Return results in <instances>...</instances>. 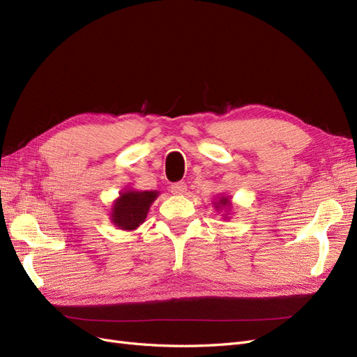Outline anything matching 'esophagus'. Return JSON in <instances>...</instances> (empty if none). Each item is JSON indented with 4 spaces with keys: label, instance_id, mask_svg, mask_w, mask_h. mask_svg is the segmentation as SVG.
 Returning a JSON list of instances; mask_svg holds the SVG:
<instances>
[{
    "label": "esophagus",
    "instance_id": "1",
    "mask_svg": "<svg viewBox=\"0 0 357 357\" xmlns=\"http://www.w3.org/2000/svg\"><path fill=\"white\" fill-rule=\"evenodd\" d=\"M169 189L172 195H183V193H186L188 186L185 181H177V183H172Z\"/></svg>",
    "mask_w": 357,
    "mask_h": 357
}]
</instances>
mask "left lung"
Returning a JSON list of instances; mask_svg holds the SVG:
<instances>
[{"label": "left lung", "mask_w": 357, "mask_h": 357, "mask_svg": "<svg viewBox=\"0 0 357 357\" xmlns=\"http://www.w3.org/2000/svg\"><path fill=\"white\" fill-rule=\"evenodd\" d=\"M213 205H214V208L218 210V211L225 210L223 219H229L228 215L225 214L226 212H228L229 214V211H231V208H232V202H231V197H229V195H220L218 199H215V201L213 202Z\"/></svg>", "instance_id": "1"}]
</instances>
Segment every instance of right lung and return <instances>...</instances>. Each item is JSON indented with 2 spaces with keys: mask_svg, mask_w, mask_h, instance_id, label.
I'll list each match as a JSON object with an SVG mask.
<instances>
[{
  "mask_svg": "<svg viewBox=\"0 0 357 357\" xmlns=\"http://www.w3.org/2000/svg\"><path fill=\"white\" fill-rule=\"evenodd\" d=\"M159 197V190L125 189L113 201L110 220L117 229L135 231L144 223L150 205Z\"/></svg>",
  "mask_w": 357,
  "mask_h": 357,
  "instance_id": "obj_1",
  "label": "right lung"
}]
</instances>
